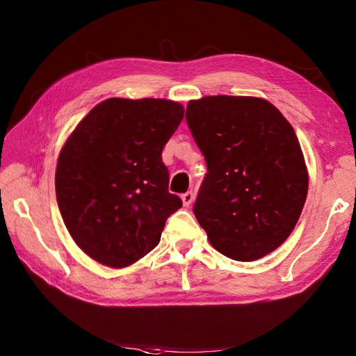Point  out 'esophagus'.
Masks as SVG:
<instances>
[{
  "label": "esophagus",
  "instance_id": "esophagus-1",
  "mask_svg": "<svg viewBox=\"0 0 356 356\" xmlns=\"http://www.w3.org/2000/svg\"><path fill=\"white\" fill-rule=\"evenodd\" d=\"M193 199H195V195H193V191H187V193H184V195L181 196V200H182V204H184V207H190L191 204V202H193Z\"/></svg>",
  "mask_w": 356,
  "mask_h": 356
}]
</instances>
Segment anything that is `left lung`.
Wrapping results in <instances>:
<instances>
[{"instance_id":"obj_1","label":"left lung","mask_w":356,"mask_h":356,"mask_svg":"<svg viewBox=\"0 0 356 356\" xmlns=\"http://www.w3.org/2000/svg\"><path fill=\"white\" fill-rule=\"evenodd\" d=\"M187 123L207 159L195 215L209 243L236 261L273 252L303 211L309 174L293 126L255 96H203Z\"/></svg>"}]
</instances>
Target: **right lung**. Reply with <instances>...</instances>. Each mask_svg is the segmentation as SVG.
<instances>
[{"label": "right lung", "mask_w": 356, "mask_h": 356, "mask_svg": "<svg viewBox=\"0 0 356 356\" xmlns=\"http://www.w3.org/2000/svg\"><path fill=\"white\" fill-rule=\"evenodd\" d=\"M182 117L175 101L110 98L67 138L55 174L58 207L74 242L95 261L122 268L141 260L182 207L161 161Z\"/></svg>", "instance_id": "1"}]
</instances>
